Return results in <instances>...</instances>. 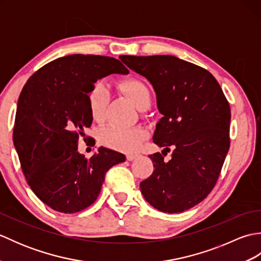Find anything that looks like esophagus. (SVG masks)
Returning a JSON list of instances; mask_svg holds the SVG:
<instances>
[{
  "mask_svg": "<svg viewBox=\"0 0 261 261\" xmlns=\"http://www.w3.org/2000/svg\"><path fill=\"white\" fill-rule=\"evenodd\" d=\"M138 157H139V154H138V153H127L126 154V160H129V162H132V160L137 159Z\"/></svg>",
  "mask_w": 261,
  "mask_h": 261,
  "instance_id": "1",
  "label": "esophagus"
}]
</instances>
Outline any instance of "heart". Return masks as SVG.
<instances>
[{"label": "heart", "mask_w": 261, "mask_h": 261, "mask_svg": "<svg viewBox=\"0 0 261 261\" xmlns=\"http://www.w3.org/2000/svg\"><path fill=\"white\" fill-rule=\"evenodd\" d=\"M120 88L139 110L143 111L150 107L151 92L142 81L137 79L125 80L120 84ZM110 98L111 93L107 83L104 81L94 83L87 96L88 110L94 121L101 122L104 120ZM98 138L101 143L109 148L121 151H132L141 145L146 138V131L140 126L121 127L110 125L99 132Z\"/></svg>", "instance_id": "obj_1"}]
</instances>
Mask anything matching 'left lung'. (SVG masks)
Returning a JSON list of instances; mask_svg holds the SVG:
<instances>
[{
  "label": "left lung",
  "mask_w": 261,
  "mask_h": 261,
  "mask_svg": "<svg viewBox=\"0 0 261 261\" xmlns=\"http://www.w3.org/2000/svg\"><path fill=\"white\" fill-rule=\"evenodd\" d=\"M127 67L150 82L163 118L153 142L174 148L172 159L149 156L153 173L140 182L146 201L165 213L195 206L216 184L230 147L231 111L214 76L169 55L120 56Z\"/></svg>",
  "instance_id": "8db88e82"
}]
</instances>
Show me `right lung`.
I'll return each instance as SVG.
<instances>
[{
    "mask_svg": "<svg viewBox=\"0 0 261 261\" xmlns=\"http://www.w3.org/2000/svg\"><path fill=\"white\" fill-rule=\"evenodd\" d=\"M111 74H129L120 60L95 55H69L48 63L22 90L13 143L27 182L40 201L62 213H76L97 198L112 166L123 153L101 147L86 158L80 136L93 119L87 96L94 83Z\"/></svg>",
    "mask_w": 261,
    "mask_h": 261,
    "instance_id": "obj_1",
    "label": "right lung"
}]
</instances>
